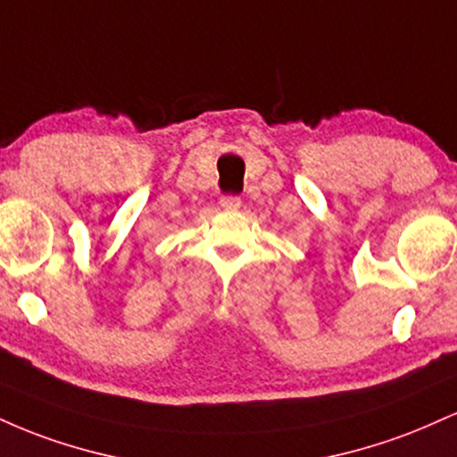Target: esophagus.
Returning a JSON list of instances; mask_svg holds the SVG:
<instances>
[{"label": "esophagus", "mask_w": 457, "mask_h": 457, "mask_svg": "<svg viewBox=\"0 0 457 457\" xmlns=\"http://www.w3.org/2000/svg\"><path fill=\"white\" fill-rule=\"evenodd\" d=\"M221 208L223 211H228V212H232V211H238L240 208V197L238 195H223L221 197Z\"/></svg>", "instance_id": "34e87169"}]
</instances>
